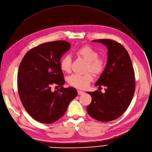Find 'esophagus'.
Listing matches in <instances>:
<instances>
[{
  "instance_id": "1",
  "label": "esophagus",
  "mask_w": 152,
  "mask_h": 152,
  "mask_svg": "<svg viewBox=\"0 0 152 152\" xmlns=\"http://www.w3.org/2000/svg\"><path fill=\"white\" fill-rule=\"evenodd\" d=\"M77 93H78V94H79V95H80V94H83L84 93V91H80V90H77Z\"/></svg>"
}]
</instances>
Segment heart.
<instances>
[{"instance_id": "b5f03b06", "label": "heart", "mask_w": 152, "mask_h": 152, "mask_svg": "<svg viewBox=\"0 0 152 152\" xmlns=\"http://www.w3.org/2000/svg\"><path fill=\"white\" fill-rule=\"evenodd\" d=\"M77 56L87 61L86 70L91 72L94 75H99L104 70L105 61L99 57L98 51L89 45L79 47L75 51ZM72 58L70 55H64L60 61L61 70L66 73L71 71ZM93 76L91 73L88 72L84 75L73 74L68 78V82L70 86L77 88H86L93 80Z\"/></svg>"}]
</instances>
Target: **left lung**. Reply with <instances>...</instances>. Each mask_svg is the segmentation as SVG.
<instances>
[{"label": "left lung", "mask_w": 152, "mask_h": 152, "mask_svg": "<svg viewBox=\"0 0 152 152\" xmlns=\"http://www.w3.org/2000/svg\"><path fill=\"white\" fill-rule=\"evenodd\" d=\"M108 48L106 66L96 86H103L105 93L97 90L87 92L91 102L87 107L88 115L102 122L120 117L129 106L135 91L134 72L129 54L121 44L112 39H97Z\"/></svg>", "instance_id": "8db88e82"}]
</instances>
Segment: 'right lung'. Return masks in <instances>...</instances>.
<instances>
[{
	"label": "right lung",
	"mask_w": 152,
	"mask_h": 152,
	"mask_svg": "<svg viewBox=\"0 0 152 152\" xmlns=\"http://www.w3.org/2000/svg\"><path fill=\"white\" fill-rule=\"evenodd\" d=\"M70 48V44L64 40L44 43L27 52L19 65L18 88L20 101L26 111L39 122L58 121L77 95L75 88L63 87L60 60ZM53 85L61 88L52 92Z\"/></svg>",
	"instance_id": "right-lung-1"
}]
</instances>
